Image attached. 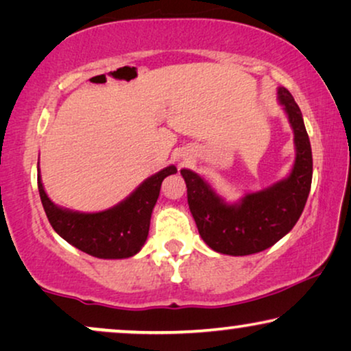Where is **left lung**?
<instances>
[{
    "mask_svg": "<svg viewBox=\"0 0 351 351\" xmlns=\"http://www.w3.org/2000/svg\"><path fill=\"white\" fill-rule=\"evenodd\" d=\"M278 102L289 119L295 145L294 166L285 179L246 193L238 203H227L204 177L180 171L190 213L203 241L215 252L249 256L265 251L291 232L305 208L313 176L310 138L299 105L286 88H278Z\"/></svg>",
    "mask_w": 351,
    "mask_h": 351,
    "instance_id": "obj_1",
    "label": "left lung"
}]
</instances>
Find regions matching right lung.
<instances>
[{"label": "right lung", "instance_id": "obj_1", "mask_svg": "<svg viewBox=\"0 0 351 351\" xmlns=\"http://www.w3.org/2000/svg\"><path fill=\"white\" fill-rule=\"evenodd\" d=\"M176 172V166L165 167L143 180L121 203L100 213H78L54 204L40 174L38 190L49 223L66 243L97 258H128L145 244L162 180Z\"/></svg>", "mask_w": 351, "mask_h": 351}]
</instances>
